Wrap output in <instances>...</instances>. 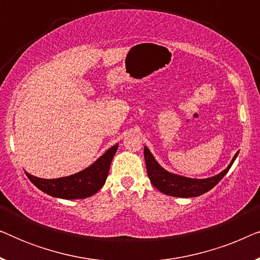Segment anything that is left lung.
I'll list each match as a JSON object with an SVG mask.
<instances>
[{
	"instance_id": "1",
	"label": "left lung",
	"mask_w": 260,
	"mask_h": 260,
	"mask_svg": "<svg viewBox=\"0 0 260 260\" xmlns=\"http://www.w3.org/2000/svg\"><path fill=\"white\" fill-rule=\"evenodd\" d=\"M238 156V152L234 155L230 166L218 175L208 177V179H189L172 174L163 169L161 166L156 162L154 156L147 147H144V159L145 166H147L148 176L150 179L152 186L161 191L163 194L170 195V197L176 198H195L199 195H202L211 190L213 187L216 186L220 182V180L226 175L231 166L233 165L234 159Z\"/></svg>"
}]
</instances>
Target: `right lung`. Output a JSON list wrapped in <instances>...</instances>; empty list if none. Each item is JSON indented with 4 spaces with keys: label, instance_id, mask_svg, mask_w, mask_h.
<instances>
[{
    "label": "right lung",
    "instance_id": "add662e5",
    "mask_svg": "<svg viewBox=\"0 0 260 260\" xmlns=\"http://www.w3.org/2000/svg\"><path fill=\"white\" fill-rule=\"evenodd\" d=\"M117 149H118V145H113L93 165L71 176L46 180L30 175L28 173H26V175L39 189L51 197L67 199V200L92 197L104 186L110 170V165Z\"/></svg>",
    "mask_w": 260,
    "mask_h": 260
}]
</instances>
